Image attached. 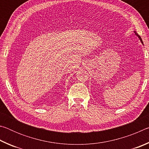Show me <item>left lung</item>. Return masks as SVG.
<instances>
[{"label":"left lung","instance_id":"obj_1","mask_svg":"<svg viewBox=\"0 0 149 149\" xmlns=\"http://www.w3.org/2000/svg\"><path fill=\"white\" fill-rule=\"evenodd\" d=\"M136 35H137V36L139 37V39H140V40H141V42H142V43L143 44V41H142V39H141V37H140V36H139V35H138L137 34H136Z\"/></svg>","mask_w":149,"mask_h":149}]
</instances>
